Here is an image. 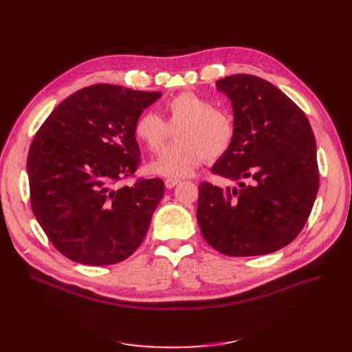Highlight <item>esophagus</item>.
<instances>
[{
	"label": "esophagus",
	"instance_id": "34e87169",
	"mask_svg": "<svg viewBox=\"0 0 352 352\" xmlns=\"http://www.w3.org/2000/svg\"><path fill=\"white\" fill-rule=\"evenodd\" d=\"M179 182V179L178 178H166L165 179V187L168 188V190H171V188H174L177 184Z\"/></svg>",
	"mask_w": 352,
	"mask_h": 352
}]
</instances>
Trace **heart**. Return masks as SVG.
Instances as JSON below:
<instances>
[{"mask_svg": "<svg viewBox=\"0 0 352 352\" xmlns=\"http://www.w3.org/2000/svg\"><path fill=\"white\" fill-rule=\"evenodd\" d=\"M164 121L154 113L141 114L134 124V135L148 151L158 153L175 130L173 142L150 164L154 174L181 178L190 175L202 160L223 158L235 141L234 117L215 108L214 101L197 92L186 91L162 107Z\"/></svg>", "mask_w": 352, "mask_h": 352, "instance_id": "obj_1", "label": "heart"}]
</instances>
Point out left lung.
<instances>
[{"mask_svg":"<svg viewBox=\"0 0 352 352\" xmlns=\"http://www.w3.org/2000/svg\"><path fill=\"white\" fill-rule=\"evenodd\" d=\"M215 85L231 101L236 135L211 171L238 187L199 184L201 234L230 256L278 251L301 232L318 192L309 121L281 89L260 77L235 74Z\"/></svg>","mask_w":352,"mask_h":352,"instance_id":"left-lung-1","label":"left lung"}]
</instances>
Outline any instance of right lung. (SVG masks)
<instances>
[{
    "mask_svg": "<svg viewBox=\"0 0 352 352\" xmlns=\"http://www.w3.org/2000/svg\"><path fill=\"white\" fill-rule=\"evenodd\" d=\"M160 97V91L89 85L55 108L34 137L27 160L32 212L71 261L117 264L144 241L164 182L114 186L137 171L134 124Z\"/></svg>",
    "mask_w": 352,
    "mask_h": 352,
    "instance_id": "right-lung-1",
    "label": "right lung"
}]
</instances>
